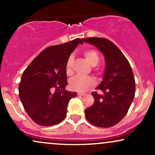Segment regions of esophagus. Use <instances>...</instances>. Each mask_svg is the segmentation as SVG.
<instances>
[{
  "instance_id": "34e87169",
  "label": "esophagus",
  "mask_w": 155,
  "mask_h": 155,
  "mask_svg": "<svg viewBox=\"0 0 155 155\" xmlns=\"http://www.w3.org/2000/svg\"><path fill=\"white\" fill-rule=\"evenodd\" d=\"M77 95L79 96H83V95H84V94L82 93V92H78Z\"/></svg>"
}]
</instances>
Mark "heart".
<instances>
[{
    "mask_svg": "<svg viewBox=\"0 0 155 155\" xmlns=\"http://www.w3.org/2000/svg\"><path fill=\"white\" fill-rule=\"evenodd\" d=\"M83 55L85 60L92 67L96 66L100 62V56L98 53L93 49H87L83 52ZM73 64H74V59L71 57L68 59L65 65V72L68 76H71L73 74ZM95 84V80L91 77H82L79 76L72 78L69 81L70 88L77 92H83L87 91L93 87Z\"/></svg>",
    "mask_w": 155,
    "mask_h": 155,
    "instance_id": "heart-1",
    "label": "heart"
}]
</instances>
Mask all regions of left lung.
<instances>
[{
	"label": "left lung",
	"instance_id": "obj_1",
	"mask_svg": "<svg viewBox=\"0 0 155 155\" xmlns=\"http://www.w3.org/2000/svg\"><path fill=\"white\" fill-rule=\"evenodd\" d=\"M104 54L106 68L103 81L93 92L94 104L85 109L90 123L100 127H110L120 122L128 111L136 92L134 75L128 60L111 41L104 38H83Z\"/></svg>",
	"mask_w": 155,
	"mask_h": 155
}]
</instances>
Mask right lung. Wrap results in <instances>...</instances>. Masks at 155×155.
Masks as SVG:
<instances>
[{"label": "right lung", "instance_id": "right-lung-1", "mask_svg": "<svg viewBox=\"0 0 155 155\" xmlns=\"http://www.w3.org/2000/svg\"><path fill=\"white\" fill-rule=\"evenodd\" d=\"M79 44L83 42L76 38L47 47L23 72L19 98L27 114L39 125L52 126L62 122L69 101L76 96V92L65 90L68 84L65 65Z\"/></svg>", "mask_w": 155, "mask_h": 155}]
</instances>
